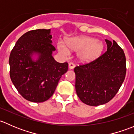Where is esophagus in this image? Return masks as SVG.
<instances>
[{
	"label": "esophagus",
	"instance_id": "obj_1",
	"mask_svg": "<svg viewBox=\"0 0 134 134\" xmlns=\"http://www.w3.org/2000/svg\"><path fill=\"white\" fill-rule=\"evenodd\" d=\"M75 65L73 63H72V62H70L69 63V68L70 69H72L75 68Z\"/></svg>",
	"mask_w": 134,
	"mask_h": 134
}]
</instances>
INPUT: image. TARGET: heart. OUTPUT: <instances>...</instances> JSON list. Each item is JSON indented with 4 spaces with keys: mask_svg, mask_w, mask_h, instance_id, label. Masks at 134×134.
Instances as JSON below:
<instances>
[{
    "mask_svg": "<svg viewBox=\"0 0 134 134\" xmlns=\"http://www.w3.org/2000/svg\"><path fill=\"white\" fill-rule=\"evenodd\" d=\"M63 41L58 42V49L64 56L70 54V49L79 51L78 56L82 62H89L100 56L104 49V44L101 41L87 36H77Z\"/></svg>",
    "mask_w": 134,
    "mask_h": 134,
    "instance_id": "heart-1",
    "label": "heart"
}]
</instances>
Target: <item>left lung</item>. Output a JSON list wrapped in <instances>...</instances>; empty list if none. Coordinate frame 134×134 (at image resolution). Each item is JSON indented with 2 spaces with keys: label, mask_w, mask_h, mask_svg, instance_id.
Masks as SVG:
<instances>
[{
  "label": "left lung",
  "mask_w": 134,
  "mask_h": 134,
  "mask_svg": "<svg viewBox=\"0 0 134 134\" xmlns=\"http://www.w3.org/2000/svg\"><path fill=\"white\" fill-rule=\"evenodd\" d=\"M108 49L95 60L76 66L75 88L82 102L97 106L115 97L125 80L126 67L124 51L115 41L106 40Z\"/></svg>",
  "instance_id": "1"
}]
</instances>
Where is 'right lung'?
<instances>
[{"instance_id": "add662e5", "label": "right lung", "mask_w": 134, "mask_h": 134, "mask_svg": "<svg viewBox=\"0 0 134 134\" xmlns=\"http://www.w3.org/2000/svg\"><path fill=\"white\" fill-rule=\"evenodd\" d=\"M51 29L29 31L16 42L9 55V75L23 98L43 102L52 97L59 79L68 70V63H58L52 56ZM34 54L38 58L32 59Z\"/></svg>"}]
</instances>
